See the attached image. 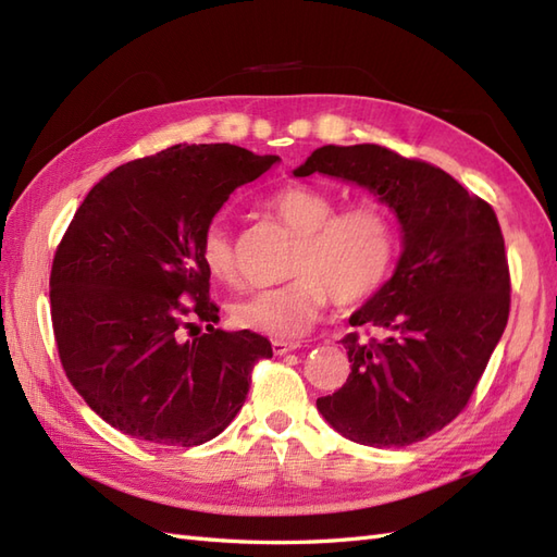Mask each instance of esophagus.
Returning a JSON list of instances; mask_svg holds the SVG:
<instances>
[{
	"instance_id": "obj_1",
	"label": "esophagus",
	"mask_w": 557,
	"mask_h": 557,
	"mask_svg": "<svg viewBox=\"0 0 557 557\" xmlns=\"http://www.w3.org/2000/svg\"><path fill=\"white\" fill-rule=\"evenodd\" d=\"M297 347H300V343H288V341H274V343H271V349H274V355H278V357L288 355V351H295Z\"/></svg>"
}]
</instances>
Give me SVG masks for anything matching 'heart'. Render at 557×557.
<instances>
[{
    "label": "heart",
    "instance_id": "obj_1",
    "mask_svg": "<svg viewBox=\"0 0 557 557\" xmlns=\"http://www.w3.org/2000/svg\"><path fill=\"white\" fill-rule=\"evenodd\" d=\"M269 210L300 236L288 264L290 281L236 300L232 319L238 329L295 341L321 317L331 295L343 307L366 302L395 269L397 226L377 202L337 212V202L317 188L288 186L269 200ZM200 260L220 283L238 281L234 238L222 220L202 232Z\"/></svg>",
    "mask_w": 557,
    "mask_h": 557
}]
</instances>
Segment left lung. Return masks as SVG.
I'll use <instances>...</instances> for the list:
<instances>
[{"mask_svg":"<svg viewBox=\"0 0 557 557\" xmlns=\"http://www.w3.org/2000/svg\"><path fill=\"white\" fill-rule=\"evenodd\" d=\"M314 172L366 186L395 210L404 250L395 274L349 317L385 333L343 337L351 373L317 409L351 442L409 446L466 409L508 323L510 271L490 202L430 162L385 146H321Z\"/></svg>","mask_w":557,"mask_h":557,"instance_id":"1","label":"left lung"}]
</instances>
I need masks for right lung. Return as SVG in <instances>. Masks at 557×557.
I'll return each instance as SVG.
<instances>
[{
    "label": "right lung",
    "mask_w": 557,
    "mask_h": 557,
    "mask_svg": "<svg viewBox=\"0 0 557 557\" xmlns=\"http://www.w3.org/2000/svg\"><path fill=\"white\" fill-rule=\"evenodd\" d=\"M276 162L176 144L115 168L77 208L53 255L51 323L67 381L108 425L198 446L240 411L255 363L274 351L257 333L214 329L200 240L228 196Z\"/></svg>",
    "instance_id": "right-lung-1"
}]
</instances>
